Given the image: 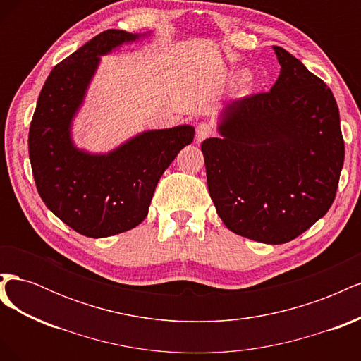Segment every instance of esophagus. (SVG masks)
Segmentation results:
<instances>
[{"instance_id":"esophagus-1","label":"esophagus","mask_w":361,"mask_h":361,"mask_svg":"<svg viewBox=\"0 0 361 361\" xmlns=\"http://www.w3.org/2000/svg\"><path fill=\"white\" fill-rule=\"evenodd\" d=\"M212 134V125L207 122H202L197 126H195V143H202L203 140H206Z\"/></svg>"}]
</instances>
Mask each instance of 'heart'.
<instances>
[{"label":"heart","instance_id":"obj_1","mask_svg":"<svg viewBox=\"0 0 361 361\" xmlns=\"http://www.w3.org/2000/svg\"><path fill=\"white\" fill-rule=\"evenodd\" d=\"M243 76H244V75H243Z\"/></svg>","mask_w":361,"mask_h":361}]
</instances>
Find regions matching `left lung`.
I'll return each instance as SVG.
<instances>
[{
    "label": "left lung",
    "mask_w": 361,
    "mask_h": 361,
    "mask_svg": "<svg viewBox=\"0 0 361 361\" xmlns=\"http://www.w3.org/2000/svg\"><path fill=\"white\" fill-rule=\"evenodd\" d=\"M280 75L267 93L227 104L220 138L202 143L207 190L228 231L285 244L331 207L343 167L331 90L292 54L272 47Z\"/></svg>",
    "instance_id": "1"
}]
</instances>
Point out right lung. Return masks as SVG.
I'll return each mask as SVG.
<instances>
[{
  "instance_id": "right-lung-1",
  "label": "right lung",
  "mask_w": 361,
  "mask_h": 361,
  "mask_svg": "<svg viewBox=\"0 0 361 361\" xmlns=\"http://www.w3.org/2000/svg\"><path fill=\"white\" fill-rule=\"evenodd\" d=\"M146 35L106 30L59 63L39 94L28 134L32 176L43 203L89 238H106L145 220L162 173L192 143L194 128L145 130L108 154H90L72 141L101 57Z\"/></svg>"
}]
</instances>
